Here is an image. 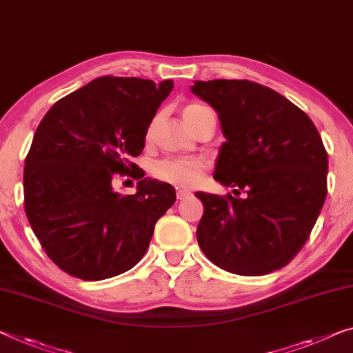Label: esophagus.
Segmentation results:
<instances>
[{
  "instance_id": "1",
  "label": "esophagus",
  "mask_w": 353,
  "mask_h": 353,
  "mask_svg": "<svg viewBox=\"0 0 353 353\" xmlns=\"http://www.w3.org/2000/svg\"><path fill=\"white\" fill-rule=\"evenodd\" d=\"M192 196V193L188 190H177V199L179 201H183V199H188Z\"/></svg>"
}]
</instances>
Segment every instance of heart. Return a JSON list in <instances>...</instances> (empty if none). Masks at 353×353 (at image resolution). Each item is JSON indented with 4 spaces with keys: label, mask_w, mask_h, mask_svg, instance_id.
Returning <instances> with one entry per match:
<instances>
[{
    "label": "heart",
    "mask_w": 353,
    "mask_h": 353,
    "mask_svg": "<svg viewBox=\"0 0 353 353\" xmlns=\"http://www.w3.org/2000/svg\"><path fill=\"white\" fill-rule=\"evenodd\" d=\"M204 106L192 103L183 109V120L190 117L196 110ZM150 133V130H149ZM206 161L201 159H177V160H163L155 165V176L161 181L174 183L179 187H194L201 182V177L206 171Z\"/></svg>",
    "instance_id": "heart-1"
}]
</instances>
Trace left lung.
Returning <instances> with one entry per match:
<instances>
[{"label": "left lung", "mask_w": 353, "mask_h": 353, "mask_svg": "<svg viewBox=\"0 0 353 353\" xmlns=\"http://www.w3.org/2000/svg\"><path fill=\"white\" fill-rule=\"evenodd\" d=\"M227 141L214 179L233 198L198 192L204 255L239 276L281 270L301 250L327 198L328 155L312 120L281 93L250 81H196Z\"/></svg>", "instance_id": "8db88e82"}]
</instances>
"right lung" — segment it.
<instances>
[{"label":"right lung","mask_w":353,"mask_h":353,"mask_svg":"<svg viewBox=\"0 0 353 353\" xmlns=\"http://www.w3.org/2000/svg\"><path fill=\"white\" fill-rule=\"evenodd\" d=\"M174 83L104 76L57 101L25 159V214L49 259L82 281L122 274L143 259L157 220L176 201L170 183L143 179L134 194L119 176L144 177L130 157Z\"/></svg>","instance_id":"add662e5"}]
</instances>
